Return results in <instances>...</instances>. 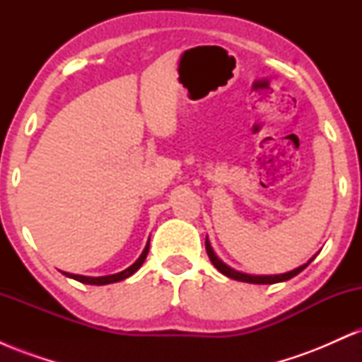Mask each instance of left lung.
<instances>
[{
  "label": "left lung",
  "mask_w": 362,
  "mask_h": 362,
  "mask_svg": "<svg viewBox=\"0 0 362 362\" xmlns=\"http://www.w3.org/2000/svg\"><path fill=\"white\" fill-rule=\"evenodd\" d=\"M206 250H207V255H209L211 262H213V265L216 269H218L219 272L223 274V276L230 277V279H235V281H242V282H250V284H276V282H284V281H289L291 277L298 276L301 271H305L306 267L311 264V260L315 259L317 255H313L311 259L306 262V264L300 265V267L293 269V271L289 272H284V274H272V276H252V274H245V272H240V271H235L233 267H230L228 264H224V262L219 259L218 255H216L213 247H211V242L209 238L206 236Z\"/></svg>",
  "instance_id": "left-lung-1"
}]
</instances>
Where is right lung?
I'll use <instances>...</instances> for the list:
<instances>
[{
    "label": "right lung",
    "instance_id": "1",
    "mask_svg": "<svg viewBox=\"0 0 362 362\" xmlns=\"http://www.w3.org/2000/svg\"><path fill=\"white\" fill-rule=\"evenodd\" d=\"M149 252V240L146 243V247H144L143 253L139 255V259L134 262L132 265H129L127 269H124L122 272H117V274H110V276H100V277H90V276H80V274H69V272H62L66 277H71V279H76L83 282V284H91V286H105V284H112V282H119V281H124L127 279V277H131L132 274H134L138 269L143 265V262L146 260V255Z\"/></svg>",
    "mask_w": 362,
    "mask_h": 362
}]
</instances>
